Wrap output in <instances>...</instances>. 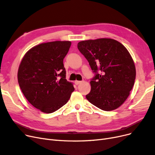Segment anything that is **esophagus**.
I'll return each mask as SVG.
<instances>
[{
  "label": "esophagus",
  "mask_w": 155,
  "mask_h": 155,
  "mask_svg": "<svg viewBox=\"0 0 155 155\" xmlns=\"http://www.w3.org/2000/svg\"><path fill=\"white\" fill-rule=\"evenodd\" d=\"M82 81H75V84H76V85H79V84H80L81 83Z\"/></svg>",
  "instance_id": "34e87169"
}]
</instances>
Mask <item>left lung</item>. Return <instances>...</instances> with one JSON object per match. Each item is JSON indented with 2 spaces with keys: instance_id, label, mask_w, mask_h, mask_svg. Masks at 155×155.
Listing matches in <instances>:
<instances>
[{
  "instance_id": "8db88e82",
  "label": "left lung",
  "mask_w": 155,
  "mask_h": 155,
  "mask_svg": "<svg viewBox=\"0 0 155 155\" xmlns=\"http://www.w3.org/2000/svg\"><path fill=\"white\" fill-rule=\"evenodd\" d=\"M78 48L96 73L90 81L91 90L87 99L103 110L118 109L127 99L136 78L129 51L118 41L109 38L82 41Z\"/></svg>"
}]
</instances>
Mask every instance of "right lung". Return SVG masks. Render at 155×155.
I'll list each match as a JSON object with an SVG mask.
<instances>
[{
    "label": "right lung",
    "instance_id": "right-lung-1",
    "mask_svg": "<svg viewBox=\"0 0 155 155\" xmlns=\"http://www.w3.org/2000/svg\"><path fill=\"white\" fill-rule=\"evenodd\" d=\"M71 46L68 41L41 43L23 56L17 73L22 92L36 109L51 113L69 100L74 91L66 79L63 59Z\"/></svg>",
    "mask_w": 155,
    "mask_h": 155
}]
</instances>
